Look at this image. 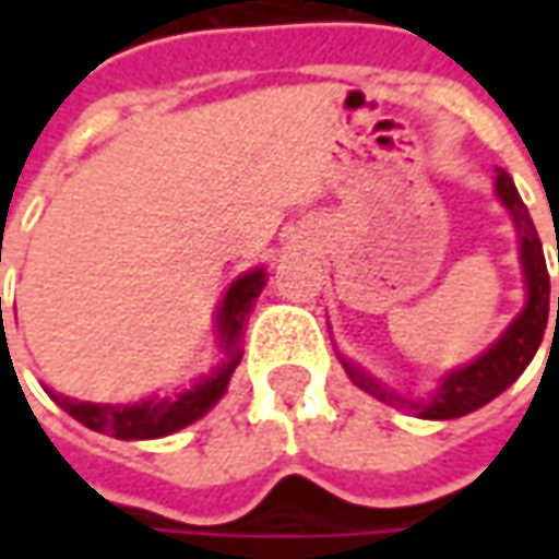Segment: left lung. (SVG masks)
<instances>
[{"mask_svg":"<svg viewBox=\"0 0 559 559\" xmlns=\"http://www.w3.org/2000/svg\"><path fill=\"white\" fill-rule=\"evenodd\" d=\"M497 197L503 200V206L512 212L515 221L518 236H521V269H524V284H527V305L524 311L509 323L500 338L493 341L488 350L476 356L473 362L449 371L443 377L440 389L433 392L428 401H407L401 399L399 392H389L377 383L374 377L365 374L359 365L347 362L341 356V365L350 377L353 383L365 389L368 395H374L377 401H383L389 407H399V411H413L419 413L421 419H457V416H467V413L479 411L488 401H493L503 389L515 383L518 377L524 374V368L533 362V356L539 350L542 335L548 326V308H551V281H548V266H545V254H542L539 233L533 227L524 200L518 194L512 176L506 170H497ZM559 254V242H557ZM559 260V257H557ZM559 326V296H557V323Z\"/></svg>","mask_w":559,"mask_h":559,"instance_id":"1","label":"left lung"}]
</instances>
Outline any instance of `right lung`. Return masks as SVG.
Here are the masks:
<instances>
[{"label": "right lung", "instance_id": "add662e5", "mask_svg": "<svg viewBox=\"0 0 559 559\" xmlns=\"http://www.w3.org/2000/svg\"><path fill=\"white\" fill-rule=\"evenodd\" d=\"M263 287H266L263 269H251V272H245L233 281L218 311L221 362L215 365L212 374L200 377L194 386L179 392L176 399H146L140 404H90V401L66 399L56 392H47V395L68 416H74L80 425H86L98 433L119 437V440H155V437L179 431L185 425L200 419L203 413L212 411L221 395L227 392L233 371L242 359V329Z\"/></svg>", "mask_w": 559, "mask_h": 559}]
</instances>
